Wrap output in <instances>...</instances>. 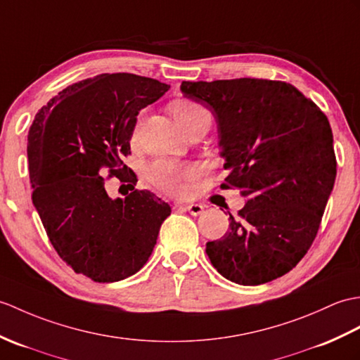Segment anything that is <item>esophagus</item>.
<instances>
[{"instance_id":"34e87169","label":"esophagus","mask_w":360,"mask_h":360,"mask_svg":"<svg viewBox=\"0 0 360 360\" xmlns=\"http://www.w3.org/2000/svg\"><path fill=\"white\" fill-rule=\"evenodd\" d=\"M182 207L186 208V210H187L190 214H193V216L202 214L204 210H205V207H204L202 204H187V205H182Z\"/></svg>"}]
</instances>
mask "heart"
I'll use <instances>...</instances> for the list:
<instances>
[{
	"label": "heart",
	"instance_id": "heart-1",
	"mask_svg": "<svg viewBox=\"0 0 360 360\" xmlns=\"http://www.w3.org/2000/svg\"><path fill=\"white\" fill-rule=\"evenodd\" d=\"M170 108L174 120L178 121L184 131L205 121H212V116L207 108L193 101H187V99L174 101ZM146 176L155 187L164 190L165 193L182 195L186 190V182L195 176V170L178 162L160 160L147 167Z\"/></svg>",
	"mask_w": 360,
	"mask_h": 360
}]
</instances>
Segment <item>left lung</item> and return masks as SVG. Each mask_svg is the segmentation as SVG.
<instances>
[{"instance_id": "1", "label": "left lung", "mask_w": 360, "mask_h": 360, "mask_svg": "<svg viewBox=\"0 0 360 360\" xmlns=\"http://www.w3.org/2000/svg\"><path fill=\"white\" fill-rule=\"evenodd\" d=\"M181 91L218 122L222 188L248 199L229 231L207 242L208 259L239 285L281 278L311 247L336 179L327 116L282 81H182Z\"/></svg>"}]
</instances>
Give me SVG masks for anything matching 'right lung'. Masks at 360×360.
Returning a JSON list of instances; mask_svg holds the SVG:
<instances>
[{
  "mask_svg": "<svg viewBox=\"0 0 360 360\" xmlns=\"http://www.w3.org/2000/svg\"><path fill=\"white\" fill-rule=\"evenodd\" d=\"M169 89L131 73L98 75L50 99L29 130L33 205L63 261L95 282L139 271L172 212L150 191L135 190L136 174L121 161L139 110ZM104 166L131 190L124 198L106 193Z\"/></svg>",
  "mask_w": 360,
  "mask_h": 360,
  "instance_id": "1",
  "label": "right lung"
}]
</instances>
